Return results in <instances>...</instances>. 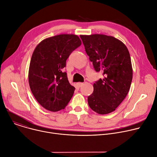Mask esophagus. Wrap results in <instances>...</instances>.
Segmentation results:
<instances>
[{"instance_id": "esophagus-1", "label": "esophagus", "mask_w": 157, "mask_h": 157, "mask_svg": "<svg viewBox=\"0 0 157 157\" xmlns=\"http://www.w3.org/2000/svg\"><path fill=\"white\" fill-rule=\"evenodd\" d=\"M83 84H83L82 82H78V83H76V85H77L78 87H81Z\"/></svg>"}]
</instances>
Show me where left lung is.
Masks as SVG:
<instances>
[{
	"mask_svg": "<svg viewBox=\"0 0 157 157\" xmlns=\"http://www.w3.org/2000/svg\"><path fill=\"white\" fill-rule=\"evenodd\" d=\"M80 38L94 70L104 76L94 83L88 104L98 114L110 113L123 101L130 87L133 73L128 50L111 36L95 34Z\"/></svg>",
	"mask_w": 157,
	"mask_h": 157,
	"instance_id": "left-lung-1",
	"label": "left lung"
}]
</instances>
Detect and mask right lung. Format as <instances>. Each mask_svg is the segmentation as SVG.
<instances>
[{
  "instance_id": "obj_1",
  "label": "right lung",
  "mask_w": 157,
  "mask_h": 157,
  "mask_svg": "<svg viewBox=\"0 0 157 157\" xmlns=\"http://www.w3.org/2000/svg\"><path fill=\"white\" fill-rule=\"evenodd\" d=\"M81 44L77 35L63 34L43 40L35 48L29 82L35 98L44 109L57 112L71 100L75 88L70 84L64 68L66 59Z\"/></svg>"
}]
</instances>
